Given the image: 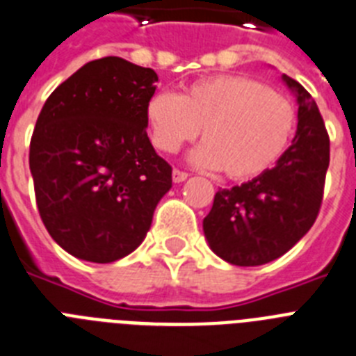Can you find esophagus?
<instances>
[{
	"label": "esophagus",
	"mask_w": 356,
	"mask_h": 356,
	"mask_svg": "<svg viewBox=\"0 0 356 356\" xmlns=\"http://www.w3.org/2000/svg\"><path fill=\"white\" fill-rule=\"evenodd\" d=\"M187 172L185 171H180V169H175V171H172V181H175V184H180V181H185L187 180Z\"/></svg>",
	"instance_id": "34e87169"
}]
</instances>
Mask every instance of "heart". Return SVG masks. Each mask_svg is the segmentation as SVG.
<instances>
[{"label": "heart", "mask_w": 356, "mask_h": 356, "mask_svg": "<svg viewBox=\"0 0 356 356\" xmlns=\"http://www.w3.org/2000/svg\"><path fill=\"white\" fill-rule=\"evenodd\" d=\"M153 144L175 153L202 130L193 160L223 169L232 180H250L272 169L297 127V109L286 95L247 75L200 79L181 95L158 91L145 104Z\"/></svg>", "instance_id": "heart-1"}]
</instances>
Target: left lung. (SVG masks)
<instances>
[{
    "instance_id": "8db88e82",
    "label": "left lung",
    "mask_w": 356,
    "mask_h": 356,
    "mask_svg": "<svg viewBox=\"0 0 356 356\" xmlns=\"http://www.w3.org/2000/svg\"><path fill=\"white\" fill-rule=\"evenodd\" d=\"M299 102L297 133L275 167L220 189L203 220L212 252L230 265L259 266L286 254L317 220L330 165V136L315 100L282 75Z\"/></svg>"
}]
</instances>
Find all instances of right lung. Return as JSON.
I'll list each match as a JSON object with an SVG mask.
<instances>
[{"label":"right lung","instance_id":"add662e5","mask_svg":"<svg viewBox=\"0 0 356 356\" xmlns=\"http://www.w3.org/2000/svg\"><path fill=\"white\" fill-rule=\"evenodd\" d=\"M158 75L102 57L51 91L30 140L39 216L54 241L91 263L131 254L171 189V165L149 142L145 104Z\"/></svg>","mask_w":356,"mask_h":356}]
</instances>
